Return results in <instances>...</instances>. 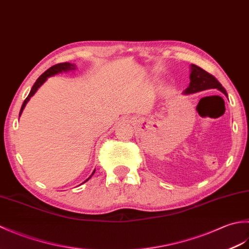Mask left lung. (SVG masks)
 Listing matches in <instances>:
<instances>
[{"mask_svg": "<svg viewBox=\"0 0 249 249\" xmlns=\"http://www.w3.org/2000/svg\"><path fill=\"white\" fill-rule=\"evenodd\" d=\"M190 83L189 87L183 92L184 94H194L205 89H216L227 95L225 88L221 86L219 81L214 76L205 71L202 68L192 64L190 65Z\"/></svg>", "mask_w": 249, "mask_h": 249, "instance_id": "left-lung-1", "label": "left lung"}]
</instances>
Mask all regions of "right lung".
<instances>
[{"label":"right lung","mask_w":249,"mask_h":249,"mask_svg":"<svg viewBox=\"0 0 249 249\" xmlns=\"http://www.w3.org/2000/svg\"><path fill=\"white\" fill-rule=\"evenodd\" d=\"M75 70H76V65H75V64H71V63H67V62H65V63H60V64H56V65L51 66V67L49 68V70H47V71L43 73V75H41L38 79H37L36 82L34 83V86L32 87V89H31L30 94L28 95V97L25 98V100H24L23 104H22V107H21V109H20L19 116L21 115V113H22V111H23V109H24V107H25V105L28 104L30 98H31L32 96H33V95L36 93L37 89H38V88H40L41 84H43V83L47 80V79H48V78L51 77V76L56 75V73H60V72H63V71H75ZM94 172H95V170L93 171L92 176L94 174ZM92 176H91V177H92ZM91 177H89L88 179H86V181H84L83 183H86L87 181H89V179L91 178ZM83 183H82V184H83Z\"/></svg>","instance_id":"right-lung-1"}]
</instances>
